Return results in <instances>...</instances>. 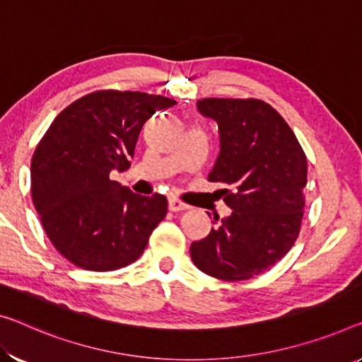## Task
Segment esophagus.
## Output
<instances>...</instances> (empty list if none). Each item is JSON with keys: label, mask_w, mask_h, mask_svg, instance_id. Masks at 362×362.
I'll use <instances>...</instances> for the list:
<instances>
[{"label": "esophagus", "mask_w": 362, "mask_h": 362, "mask_svg": "<svg viewBox=\"0 0 362 362\" xmlns=\"http://www.w3.org/2000/svg\"><path fill=\"white\" fill-rule=\"evenodd\" d=\"M168 207H170L171 212H181V210H187L189 205L182 202V200H180V199L171 197L168 200Z\"/></svg>", "instance_id": "1"}]
</instances>
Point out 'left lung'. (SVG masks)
Returning <instances> with one entry per match:
<instances>
[{
    "mask_svg": "<svg viewBox=\"0 0 362 362\" xmlns=\"http://www.w3.org/2000/svg\"><path fill=\"white\" fill-rule=\"evenodd\" d=\"M215 119L220 155L210 182H221L233 214L191 244L199 270L225 281L249 280L274 267L296 243L304 215L308 162L281 115L259 98H202Z\"/></svg>",
    "mask_w": 362,
    "mask_h": 362,
    "instance_id": "left-lung-1",
    "label": "left lung"
}]
</instances>
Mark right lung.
I'll use <instances>...</instances> for the list:
<instances>
[{
    "label": "right lung",
    "instance_id": "obj_1",
    "mask_svg": "<svg viewBox=\"0 0 362 362\" xmlns=\"http://www.w3.org/2000/svg\"><path fill=\"white\" fill-rule=\"evenodd\" d=\"M175 103L113 88L87 93L61 111L37 144L32 200L49 241L71 264L111 272L142 255L168 200L139 196L111 173L129 168L144 123Z\"/></svg>",
    "mask_w": 362,
    "mask_h": 362
}]
</instances>
